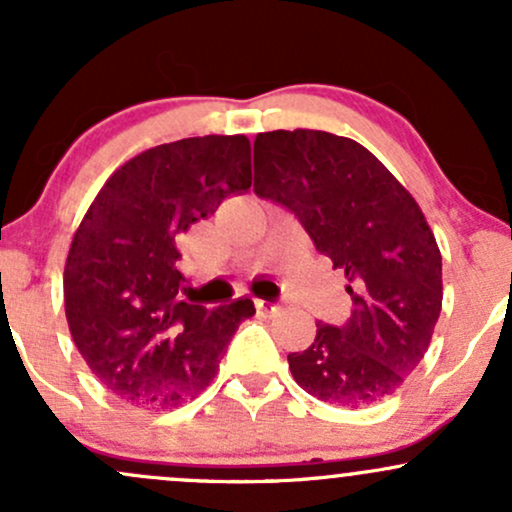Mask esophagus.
<instances>
[{
    "instance_id": "esophagus-1",
    "label": "esophagus",
    "mask_w": 512,
    "mask_h": 512,
    "mask_svg": "<svg viewBox=\"0 0 512 512\" xmlns=\"http://www.w3.org/2000/svg\"><path fill=\"white\" fill-rule=\"evenodd\" d=\"M255 305L262 310V313H274V310L279 308V303L276 301H257Z\"/></svg>"
}]
</instances>
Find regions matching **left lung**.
Instances as JSON below:
<instances>
[{"instance_id": "1", "label": "left lung", "mask_w": 512, "mask_h": 512, "mask_svg": "<svg viewBox=\"0 0 512 512\" xmlns=\"http://www.w3.org/2000/svg\"><path fill=\"white\" fill-rule=\"evenodd\" d=\"M252 190L289 209L349 281L351 317L317 322L315 342L289 354L293 380L351 409L392 395L424 358L443 305L424 211L368 149L320 129L257 134Z\"/></svg>"}]
</instances>
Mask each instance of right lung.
I'll return each mask as SVG.
<instances>
[{
    "label": "right lung",
    "instance_id": "1",
    "mask_svg": "<svg viewBox=\"0 0 512 512\" xmlns=\"http://www.w3.org/2000/svg\"><path fill=\"white\" fill-rule=\"evenodd\" d=\"M250 185L248 137L209 134L134 156L93 199L67 255L64 310L76 349L113 395L173 409L214 380L255 305L187 303L178 238Z\"/></svg>",
    "mask_w": 512,
    "mask_h": 512
}]
</instances>
